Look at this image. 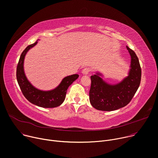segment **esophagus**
<instances>
[{"instance_id": "34e87169", "label": "esophagus", "mask_w": 158, "mask_h": 158, "mask_svg": "<svg viewBox=\"0 0 158 158\" xmlns=\"http://www.w3.org/2000/svg\"><path fill=\"white\" fill-rule=\"evenodd\" d=\"M89 72H90V69L88 68H84V69L82 70L81 73H82L83 75H86L89 74Z\"/></svg>"}]
</instances>
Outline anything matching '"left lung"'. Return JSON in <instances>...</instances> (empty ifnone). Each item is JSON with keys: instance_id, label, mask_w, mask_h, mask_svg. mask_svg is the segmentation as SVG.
Returning a JSON list of instances; mask_svg holds the SVG:
<instances>
[{"instance_id": "left-lung-1", "label": "left lung", "mask_w": 158, "mask_h": 158, "mask_svg": "<svg viewBox=\"0 0 158 158\" xmlns=\"http://www.w3.org/2000/svg\"><path fill=\"white\" fill-rule=\"evenodd\" d=\"M131 61L128 75L119 83L110 84L97 72L91 76L89 98L93 107L102 111H113L124 107L131 102L137 92L141 78V68L135 52L127 46Z\"/></svg>"}]
</instances>
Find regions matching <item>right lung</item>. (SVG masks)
<instances>
[{"label": "right lung", "mask_w": 158, "mask_h": 158, "mask_svg": "<svg viewBox=\"0 0 158 158\" xmlns=\"http://www.w3.org/2000/svg\"><path fill=\"white\" fill-rule=\"evenodd\" d=\"M38 41L28 46L22 52L17 66L16 77L20 89L26 99L32 104L43 108H54L60 106L65 99L68 87L79 77L75 74L64 77L56 88L51 90H41L34 86L27 80L24 69V62L28 51L36 46Z\"/></svg>", "instance_id": "add662e5"}]
</instances>
